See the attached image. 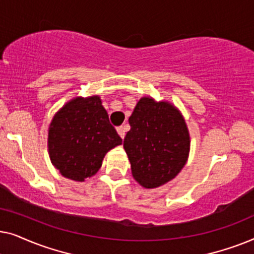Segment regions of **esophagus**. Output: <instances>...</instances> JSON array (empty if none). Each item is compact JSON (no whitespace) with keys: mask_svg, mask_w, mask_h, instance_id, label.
Instances as JSON below:
<instances>
[{"mask_svg":"<svg viewBox=\"0 0 254 254\" xmlns=\"http://www.w3.org/2000/svg\"><path fill=\"white\" fill-rule=\"evenodd\" d=\"M117 131H118V134L120 135V137H121V138H124V137H125V135H126V128H125L124 126H119V127H117Z\"/></svg>","mask_w":254,"mask_h":254,"instance_id":"obj_1","label":"esophagus"}]
</instances>
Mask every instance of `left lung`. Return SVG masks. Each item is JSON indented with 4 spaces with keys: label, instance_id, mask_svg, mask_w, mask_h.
<instances>
[{
    "label": "left lung",
    "instance_id": "obj_1",
    "mask_svg": "<svg viewBox=\"0 0 254 254\" xmlns=\"http://www.w3.org/2000/svg\"><path fill=\"white\" fill-rule=\"evenodd\" d=\"M130 130L124 140L131 175L145 189L172 180L186 164L190 134L178 110L150 97L138 100L129 117Z\"/></svg>",
    "mask_w": 254,
    "mask_h": 254
}]
</instances>
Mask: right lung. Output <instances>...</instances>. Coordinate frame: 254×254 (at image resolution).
<instances>
[{"label":"right lung","instance_id":"add662e5","mask_svg":"<svg viewBox=\"0 0 254 254\" xmlns=\"http://www.w3.org/2000/svg\"><path fill=\"white\" fill-rule=\"evenodd\" d=\"M121 143L98 96L71 99L55 114L48 129L52 164L75 182L96 175L106 152Z\"/></svg>","mask_w":254,"mask_h":254}]
</instances>
